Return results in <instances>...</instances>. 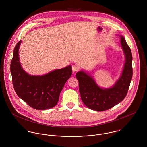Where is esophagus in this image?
Returning <instances> with one entry per match:
<instances>
[{
	"label": "esophagus",
	"instance_id": "obj_1",
	"mask_svg": "<svg viewBox=\"0 0 147 147\" xmlns=\"http://www.w3.org/2000/svg\"><path fill=\"white\" fill-rule=\"evenodd\" d=\"M71 67H72V70H73V72H77V71L79 70L78 66L76 65H72Z\"/></svg>",
	"mask_w": 147,
	"mask_h": 147
}]
</instances>
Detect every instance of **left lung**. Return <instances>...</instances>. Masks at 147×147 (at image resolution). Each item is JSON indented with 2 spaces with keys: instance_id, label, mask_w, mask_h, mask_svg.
Returning a JSON list of instances; mask_svg holds the SVG:
<instances>
[{
  "instance_id": "left-lung-1",
  "label": "left lung",
  "mask_w": 147,
  "mask_h": 147,
  "mask_svg": "<svg viewBox=\"0 0 147 147\" xmlns=\"http://www.w3.org/2000/svg\"><path fill=\"white\" fill-rule=\"evenodd\" d=\"M121 43L125 55L122 75L114 86L103 89L99 88L94 80L84 71L76 76L79 82V90L84 104L96 111L108 110L121 102L126 97L132 78V55L125 38L121 36Z\"/></svg>"
}]
</instances>
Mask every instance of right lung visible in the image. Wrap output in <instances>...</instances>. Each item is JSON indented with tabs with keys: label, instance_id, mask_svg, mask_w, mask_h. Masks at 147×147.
<instances>
[{
	"label": "right lung",
	"instance_id": "1",
	"mask_svg": "<svg viewBox=\"0 0 147 147\" xmlns=\"http://www.w3.org/2000/svg\"><path fill=\"white\" fill-rule=\"evenodd\" d=\"M16 45L11 63V73L14 90L19 98L31 108L38 110L50 109L57 104L59 94L72 74L71 66L42 76H30L22 68L19 47Z\"/></svg>",
	"mask_w": 147,
	"mask_h": 147
}]
</instances>
